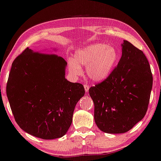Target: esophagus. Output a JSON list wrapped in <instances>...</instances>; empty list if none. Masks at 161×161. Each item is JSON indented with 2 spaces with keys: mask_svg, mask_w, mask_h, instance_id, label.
<instances>
[{
  "mask_svg": "<svg viewBox=\"0 0 161 161\" xmlns=\"http://www.w3.org/2000/svg\"><path fill=\"white\" fill-rule=\"evenodd\" d=\"M84 88L85 90H86V92H89V88H90V86L88 84H84Z\"/></svg>",
  "mask_w": 161,
  "mask_h": 161,
  "instance_id": "1",
  "label": "esophagus"
}]
</instances>
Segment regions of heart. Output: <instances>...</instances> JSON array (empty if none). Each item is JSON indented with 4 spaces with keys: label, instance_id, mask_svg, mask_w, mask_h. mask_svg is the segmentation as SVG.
Returning <instances> with one entry per match:
<instances>
[{
    "label": "heart",
    "instance_id": "1",
    "mask_svg": "<svg viewBox=\"0 0 161 161\" xmlns=\"http://www.w3.org/2000/svg\"><path fill=\"white\" fill-rule=\"evenodd\" d=\"M117 60L118 54L114 47L95 43L77 50L74 60L69 61V69L73 75L80 76L81 66L86 65V74L89 79L99 83L109 76Z\"/></svg>",
    "mask_w": 161,
    "mask_h": 161
}]
</instances>
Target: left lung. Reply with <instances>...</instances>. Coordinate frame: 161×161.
<instances>
[{
  "mask_svg": "<svg viewBox=\"0 0 161 161\" xmlns=\"http://www.w3.org/2000/svg\"><path fill=\"white\" fill-rule=\"evenodd\" d=\"M122 47L121 58L109 76L89 89L96 125L111 134L129 131L144 117L153 85L143 52L128 41Z\"/></svg>",
  "mask_w": 161,
  "mask_h": 161,
  "instance_id": "8db88e82",
  "label": "left lung"
}]
</instances>
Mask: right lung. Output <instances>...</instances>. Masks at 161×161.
Wrapping results in <instances>:
<instances>
[{
  "instance_id": "right-lung-1",
  "label": "right lung",
  "mask_w": 161,
  "mask_h": 161,
  "mask_svg": "<svg viewBox=\"0 0 161 161\" xmlns=\"http://www.w3.org/2000/svg\"><path fill=\"white\" fill-rule=\"evenodd\" d=\"M66 64L57 54L29 47L12 64L6 87L8 101L18 125L34 137H62L72 123L85 89L82 84L66 79Z\"/></svg>"
}]
</instances>
